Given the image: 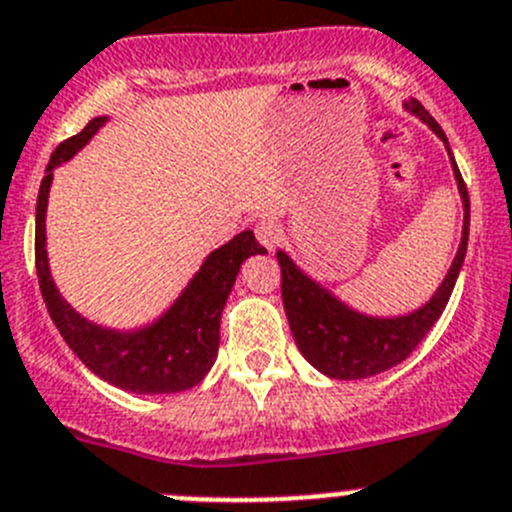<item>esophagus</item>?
Segmentation results:
<instances>
[{"label": "esophagus", "instance_id": "obj_1", "mask_svg": "<svg viewBox=\"0 0 512 512\" xmlns=\"http://www.w3.org/2000/svg\"><path fill=\"white\" fill-rule=\"evenodd\" d=\"M255 237L260 240V245H265L267 250H272V247L283 240V227H280L275 219H262V222L255 224Z\"/></svg>", "mask_w": 512, "mask_h": 512}]
</instances>
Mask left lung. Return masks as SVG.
<instances>
[{
    "label": "left lung",
    "mask_w": 512,
    "mask_h": 512,
    "mask_svg": "<svg viewBox=\"0 0 512 512\" xmlns=\"http://www.w3.org/2000/svg\"><path fill=\"white\" fill-rule=\"evenodd\" d=\"M407 108L447 143V136L439 128V123L424 111L419 100H409ZM447 151H450V146H447ZM452 169H455L462 204H465L462 242L444 283L417 313L404 315V318H366L361 313H353L351 308L338 303L331 293H326L321 285L305 278L285 252H278L280 278H283L280 288H283V305L285 313H288L290 331H293L300 353L315 369L323 371L331 379H369V376L401 364L422 343L429 328L439 321L444 305L450 303V295L455 290L457 275H460V267L465 262L467 237H470V197H467L465 179L457 169L455 156H452Z\"/></svg>",
    "instance_id": "left-lung-1"
}]
</instances>
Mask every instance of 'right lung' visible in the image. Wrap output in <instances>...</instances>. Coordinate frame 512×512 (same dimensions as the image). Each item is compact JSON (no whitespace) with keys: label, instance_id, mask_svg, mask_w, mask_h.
<instances>
[{"label":"right lung","instance_id":"obj_1","mask_svg":"<svg viewBox=\"0 0 512 512\" xmlns=\"http://www.w3.org/2000/svg\"><path fill=\"white\" fill-rule=\"evenodd\" d=\"M105 123V118H93L80 133L62 141L52 154L47 174L42 176L40 194H37V224H35V267L40 280L42 298L47 313L65 338L75 356L88 366L93 374L105 379L118 389L133 394H174L197 386L207 376L219 351V323L222 310L232 293L234 278L240 265L250 255L267 252L255 234L247 229L227 245L214 250L184 290L174 308L146 331L116 333L93 326L80 318L73 308L57 293L50 278L45 252V209L47 191H50L52 169L60 161L85 146L90 136Z\"/></svg>","mask_w":512,"mask_h":512}]
</instances>
